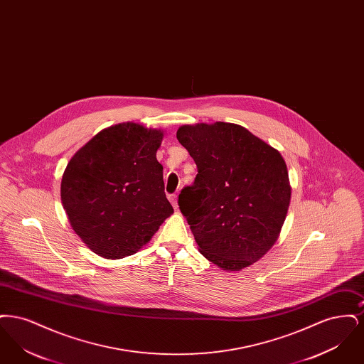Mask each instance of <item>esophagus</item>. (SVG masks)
Returning a JSON list of instances; mask_svg holds the SVG:
<instances>
[{
  "label": "esophagus",
  "instance_id": "1",
  "mask_svg": "<svg viewBox=\"0 0 364 364\" xmlns=\"http://www.w3.org/2000/svg\"><path fill=\"white\" fill-rule=\"evenodd\" d=\"M169 200H171V203L173 205L174 208H178V206H177V196H176V193H172V195H169Z\"/></svg>",
  "mask_w": 364,
  "mask_h": 364
}]
</instances>
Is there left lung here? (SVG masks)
Listing matches in <instances>:
<instances>
[{"mask_svg":"<svg viewBox=\"0 0 364 364\" xmlns=\"http://www.w3.org/2000/svg\"><path fill=\"white\" fill-rule=\"evenodd\" d=\"M178 141L198 174L178 195L195 242L206 259L226 272L259 260L277 242L291 186L279 151L242 125H181Z\"/></svg>","mask_w":364,"mask_h":364,"instance_id":"obj_1","label":"left lung"}]
</instances>
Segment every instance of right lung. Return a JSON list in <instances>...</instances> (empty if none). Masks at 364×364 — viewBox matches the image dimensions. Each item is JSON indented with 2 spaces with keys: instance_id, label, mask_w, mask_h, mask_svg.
I'll list each match as a JSON object with an SVG mask.
<instances>
[{
  "instance_id": "add662e5",
  "label": "right lung",
  "mask_w": 364,
  "mask_h": 364,
  "mask_svg": "<svg viewBox=\"0 0 364 364\" xmlns=\"http://www.w3.org/2000/svg\"><path fill=\"white\" fill-rule=\"evenodd\" d=\"M164 134L135 122L102 129L70 158L61 202L70 226L106 259L135 254L173 213L156 150Z\"/></svg>"
}]
</instances>
